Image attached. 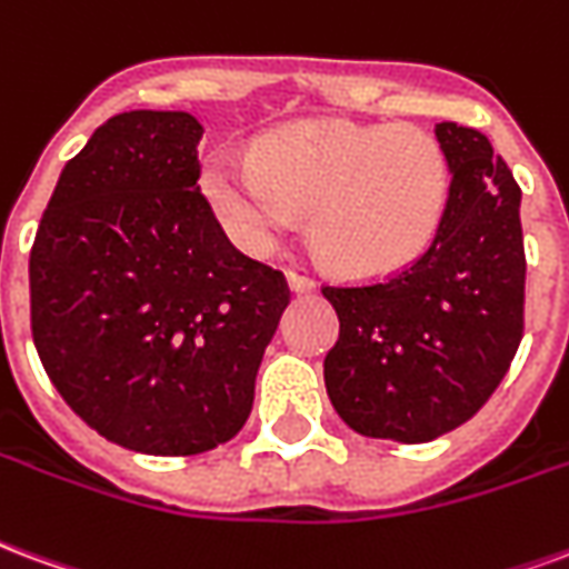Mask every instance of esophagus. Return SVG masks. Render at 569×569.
Wrapping results in <instances>:
<instances>
[{
  "instance_id": "esophagus-1",
  "label": "esophagus",
  "mask_w": 569,
  "mask_h": 569,
  "mask_svg": "<svg viewBox=\"0 0 569 569\" xmlns=\"http://www.w3.org/2000/svg\"><path fill=\"white\" fill-rule=\"evenodd\" d=\"M288 284H290V290H293V293H309V290L315 288V281L309 279V276H302V272H293V269L288 272Z\"/></svg>"
}]
</instances>
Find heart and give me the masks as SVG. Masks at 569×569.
<instances>
[{"label":"heart","instance_id":"heart-1","mask_svg":"<svg viewBox=\"0 0 569 569\" xmlns=\"http://www.w3.org/2000/svg\"><path fill=\"white\" fill-rule=\"evenodd\" d=\"M449 188V153L416 123H293L267 136L254 160L211 153L202 166L206 199L242 248L269 254L312 214L321 254L358 279L425 254Z\"/></svg>","mask_w":569,"mask_h":569}]
</instances>
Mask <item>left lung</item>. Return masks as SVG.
Wrapping results in <instances>:
<instances>
[{"mask_svg": "<svg viewBox=\"0 0 569 569\" xmlns=\"http://www.w3.org/2000/svg\"><path fill=\"white\" fill-rule=\"evenodd\" d=\"M437 139L451 188L430 248L388 279L321 288L339 315L330 403L372 439L430 442L470 421L525 333L521 188L479 130L442 120Z\"/></svg>", "mask_w": 569, "mask_h": 569, "instance_id": "obj_1", "label": "left lung"}]
</instances>
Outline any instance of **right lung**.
<instances>
[{
	"label": "right lung",
	"mask_w": 569,
	"mask_h": 569,
	"mask_svg": "<svg viewBox=\"0 0 569 569\" xmlns=\"http://www.w3.org/2000/svg\"><path fill=\"white\" fill-rule=\"evenodd\" d=\"M202 123L123 111L60 172L29 251L32 342L99 437L184 458L233 439L290 302L197 188Z\"/></svg>",
	"instance_id": "1"
}]
</instances>
